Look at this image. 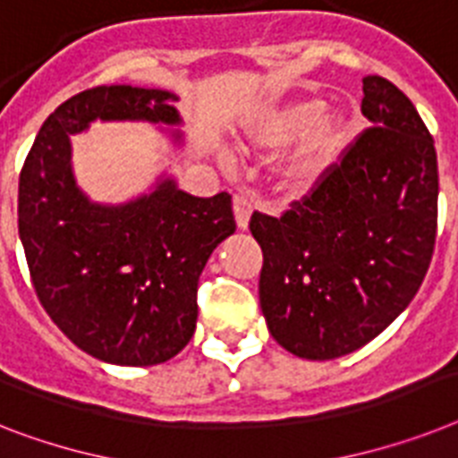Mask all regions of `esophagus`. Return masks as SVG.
Masks as SVG:
<instances>
[{"mask_svg": "<svg viewBox=\"0 0 458 458\" xmlns=\"http://www.w3.org/2000/svg\"><path fill=\"white\" fill-rule=\"evenodd\" d=\"M233 215H236L238 229H248L252 215V199L248 194H236L233 196Z\"/></svg>", "mask_w": 458, "mask_h": 458, "instance_id": "34e87169", "label": "esophagus"}]
</instances>
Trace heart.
<instances>
[{
	"label": "heart",
	"mask_w": 458,
	"mask_h": 458,
	"mask_svg": "<svg viewBox=\"0 0 458 458\" xmlns=\"http://www.w3.org/2000/svg\"><path fill=\"white\" fill-rule=\"evenodd\" d=\"M323 112L325 102L320 98H297L252 121V145L262 149H281L300 138L283 164V184L294 194L318 187L342 161L353 138V121L349 116L344 112Z\"/></svg>",
	"instance_id": "heart-1"
}]
</instances>
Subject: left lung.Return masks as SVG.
I'll return each instance as SVG.
<instances>
[{"label":"left lung","mask_w":458,"mask_h":458,"mask_svg":"<svg viewBox=\"0 0 458 458\" xmlns=\"http://www.w3.org/2000/svg\"><path fill=\"white\" fill-rule=\"evenodd\" d=\"M362 131L330 175L281 217L252 213L259 306L271 337L306 360L372 342L414 300L437 233V154L410 98L362 79Z\"/></svg>","instance_id":"1"}]
</instances>
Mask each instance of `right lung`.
I'll return each mask as SVG.
<instances>
[{"mask_svg":"<svg viewBox=\"0 0 458 458\" xmlns=\"http://www.w3.org/2000/svg\"><path fill=\"white\" fill-rule=\"evenodd\" d=\"M173 102L161 89L81 90L44 121L21 170L18 233L34 293L67 339L112 365H158L187 346L199 276L236 232L232 196H191L164 175L133 201H90L72 173L70 138L98 119L180 126ZM170 138L180 145L182 131Z\"/></svg>","mask_w":458,"mask_h":458,"instance_id":"right-lung-1","label":"right lung"}]
</instances>
